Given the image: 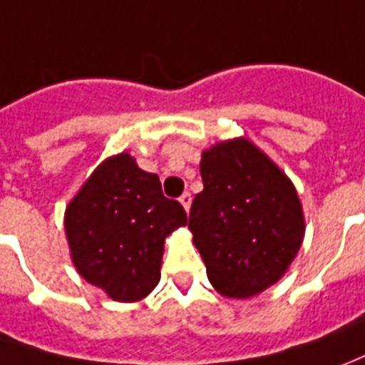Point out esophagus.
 I'll list each match as a JSON object with an SVG mask.
<instances>
[{
	"label": "esophagus",
	"instance_id": "1",
	"mask_svg": "<svg viewBox=\"0 0 365 365\" xmlns=\"http://www.w3.org/2000/svg\"><path fill=\"white\" fill-rule=\"evenodd\" d=\"M180 203H182L185 211H190V207H191V195H190V193H187V191H185L182 197H180Z\"/></svg>",
	"mask_w": 365,
	"mask_h": 365
}]
</instances>
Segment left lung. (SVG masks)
Instances as JSON below:
<instances>
[{
  "label": "left lung",
  "instance_id": "obj_1",
  "mask_svg": "<svg viewBox=\"0 0 365 365\" xmlns=\"http://www.w3.org/2000/svg\"><path fill=\"white\" fill-rule=\"evenodd\" d=\"M200 172L190 231L209 282L221 297H257L300 251L307 221L297 187L245 136L203 150Z\"/></svg>",
  "mask_w": 365,
  "mask_h": 365
}]
</instances>
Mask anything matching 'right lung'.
Listing matches in <instances>:
<instances>
[{
	"mask_svg": "<svg viewBox=\"0 0 365 365\" xmlns=\"http://www.w3.org/2000/svg\"><path fill=\"white\" fill-rule=\"evenodd\" d=\"M187 215L162 193L156 174L128 152L106 158L65 209L76 272L116 302H138L160 282L164 243Z\"/></svg>",
	"mask_w": 365,
	"mask_h": 365,
	"instance_id": "add662e5",
	"label": "right lung"
}]
</instances>
